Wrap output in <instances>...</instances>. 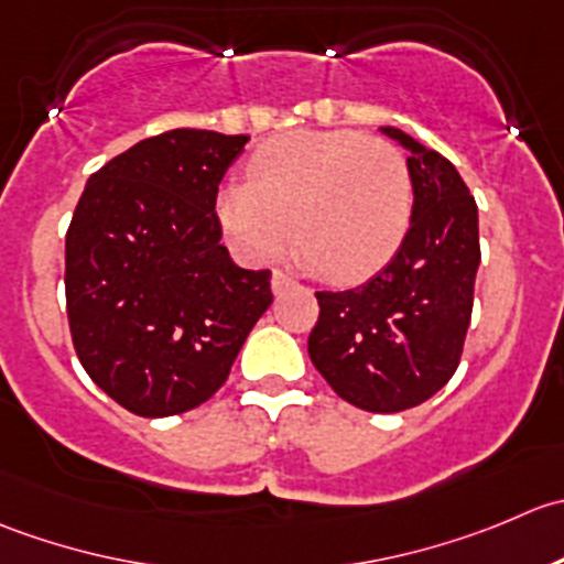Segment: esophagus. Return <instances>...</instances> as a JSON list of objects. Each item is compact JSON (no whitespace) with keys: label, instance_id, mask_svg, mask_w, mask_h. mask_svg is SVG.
<instances>
[{"label":"esophagus","instance_id":"1","mask_svg":"<svg viewBox=\"0 0 564 564\" xmlns=\"http://www.w3.org/2000/svg\"><path fill=\"white\" fill-rule=\"evenodd\" d=\"M271 288H274V293H284V290L295 288V280L284 274V271H274V276H271Z\"/></svg>","mask_w":564,"mask_h":564}]
</instances>
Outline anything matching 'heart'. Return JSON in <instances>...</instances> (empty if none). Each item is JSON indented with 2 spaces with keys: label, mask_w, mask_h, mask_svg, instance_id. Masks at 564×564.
<instances>
[{
  "label": "heart",
  "mask_w": 564,
  "mask_h": 564,
  "mask_svg": "<svg viewBox=\"0 0 564 564\" xmlns=\"http://www.w3.org/2000/svg\"><path fill=\"white\" fill-rule=\"evenodd\" d=\"M414 214L405 155L359 131H295L271 139L249 161V183L216 199L227 241L249 263H269L293 238L306 265L334 282L381 271Z\"/></svg>",
  "instance_id": "b5f03b06"
}]
</instances>
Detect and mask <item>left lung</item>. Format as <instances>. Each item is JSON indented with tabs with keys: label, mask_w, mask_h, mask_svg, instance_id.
Masks as SVG:
<instances>
[{
	"label": "left lung",
	"mask_w": 564,
	"mask_h": 564,
	"mask_svg": "<svg viewBox=\"0 0 564 564\" xmlns=\"http://www.w3.org/2000/svg\"><path fill=\"white\" fill-rule=\"evenodd\" d=\"M411 150L414 214L394 258L354 290H317L312 365L356 409H414L455 376L479 265L477 203L436 150L383 128Z\"/></svg>",
	"instance_id": "1"
}]
</instances>
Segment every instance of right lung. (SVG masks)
Wrapping results in <instances>:
<instances>
[{"mask_svg": "<svg viewBox=\"0 0 564 564\" xmlns=\"http://www.w3.org/2000/svg\"><path fill=\"white\" fill-rule=\"evenodd\" d=\"M249 137L175 128L93 172L65 236L76 356L115 403L172 416L219 392L274 301L221 247L216 194Z\"/></svg>", "mask_w": 564, "mask_h": 564, "instance_id": "obj_1", "label": "right lung"}]
</instances>
